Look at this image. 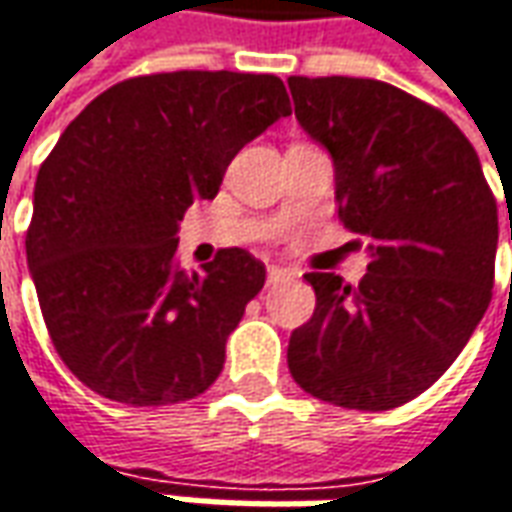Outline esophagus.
<instances>
[{"label":"esophagus","mask_w":512,"mask_h":512,"mask_svg":"<svg viewBox=\"0 0 512 512\" xmlns=\"http://www.w3.org/2000/svg\"><path fill=\"white\" fill-rule=\"evenodd\" d=\"M291 277H294V271L283 269V266H269V283H283Z\"/></svg>","instance_id":"esophagus-1"}]
</instances>
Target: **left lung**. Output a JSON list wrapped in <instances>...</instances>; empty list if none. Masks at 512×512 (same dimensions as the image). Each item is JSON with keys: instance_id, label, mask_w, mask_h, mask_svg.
Wrapping results in <instances>:
<instances>
[{"instance_id": "1", "label": "left lung", "mask_w": 512, "mask_h": 512, "mask_svg": "<svg viewBox=\"0 0 512 512\" xmlns=\"http://www.w3.org/2000/svg\"><path fill=\"white\" fill-rule=\"evenodd\" d=\"M288 89L333 156L339 221L370 241L358 285L305 274L316 308L291 333L288 370L319 401L395 409L446 373L488 311L496 198L468 137L420 97L344 75H291Z\"/></svg>"}]
</instances>
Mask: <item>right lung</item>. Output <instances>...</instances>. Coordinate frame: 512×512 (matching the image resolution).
Instances as JSON below:
<instances>
[{
    "label": "right lung",
    "instance_id": "right-lung-1",
    "mask_svg": "<svg viewBox=\"0 0 512 512\" xmlns=\"http://www.w3.org/2000/svg\"><path fill=\"white\" fill-rule=\"evenodd\" d=\"M285 114L277 75L182 69L114 83L66 125L38 170L24 246L52 344L92 392L168 406L221 375L266 266L232 246L187 274L176 232Z\"/></svg>",
    "mask_w": 512,
    "mask_h": 512
}]
</instances>
